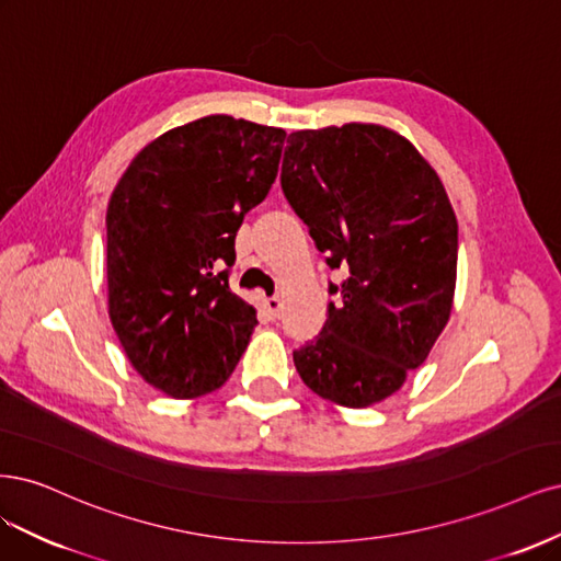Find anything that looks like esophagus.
<instances>
[{
  "mask_svg": "<svg viewBox=\"0 0 561 561\" xmlns=\"http://www.w3.org/2000/svg\"><path fill=\"white\" fill-rule=\"evenodd\" d=\"M263 310H265V314L270 317V319H279V314H282V300L279 298H265L263 300Z\"/></svg>",
  "mask_w": 561,
  "mask_h": 561,
  "instance_id": "34e87169",
  "label": "esophagus"
}]
</instances>
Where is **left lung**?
<instances>
[{"label": "left lung", "instance_id": "left-lung-1", "mask_svg": "<svg viewBox=\"0 0 561 561\" xmlns=\"http://www.w3.org/2000/svg\"><path fill=\"white\" fill-rule=\"evenodd\" d=\"M282 191L335 270L321 333L294 352L321 399L368 408L396 393L436 345L457 286V216L440 176L385 125L288 135Z\"/></svg>", "mask_w": 561, "mask_h": 561}]
</instances>
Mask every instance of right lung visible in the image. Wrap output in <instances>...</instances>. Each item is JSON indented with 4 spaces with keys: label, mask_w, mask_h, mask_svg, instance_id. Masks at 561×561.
Here are the masks:
<instances>
[{
    "label": "right lung",
    "mask_w": 561,
    "mask_h": 561,
    "mask_svg": "<svg viewBox=\"0 0 561 561\" xmlns=\"http://www.w3.org/2000/svg\"><path fill=\"white\" fill-rule=\"evenodd\" d=\"M286 133L214 114L147 144L106 207L110 319L133 368L172 399L219 389L256 310L228 286L234 234L275 184Z\"/></svg>",
    "instance_id": "right-lung-1"
}]
</instances>
